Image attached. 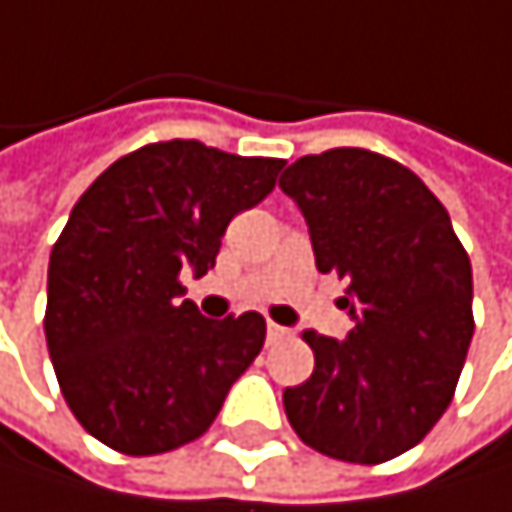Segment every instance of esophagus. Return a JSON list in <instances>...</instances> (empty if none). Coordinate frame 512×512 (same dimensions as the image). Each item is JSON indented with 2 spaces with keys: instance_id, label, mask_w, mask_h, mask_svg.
I'll return each instance as SVG.
<instances>
[{
  "instance_id": "obj_1",
  "label": "esophagus",
  "mask_w": 512,
  "mask_h": 512,
  "mask_svg": "<svg viewBox=\"0 0 512 512\" xmlns=\"http://www.w3.org/2000/svg\"><path fill=\"white\" fill-rule=\"evenodd\" d=\"M288 338H291V331H288V328H282V325H276V322L267 325V344H282V341H288Z\"/></svg>"
}]
</instances>
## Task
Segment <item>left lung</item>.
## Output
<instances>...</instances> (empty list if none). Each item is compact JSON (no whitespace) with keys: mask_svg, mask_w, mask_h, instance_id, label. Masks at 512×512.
I'll return each instance as SVG.
<instances>
[{"mask_svg":"<svg viewBox=\"0 0 512 512\" xmlns=\"http://www.w3.org/2000/svg\"><path fill=\"white\" fill-rule=\"evenodd\" d=\"M310 227L319 273L347 279L344 341L304 331L313 375L285 387L294 433L328 458L384 464L455 396L473 341V270L445 205L405 165L359 147L304 156L279 178Z\"/></svg>","mask_w":512,"mask_h":512,"instance_id":"left-lung-1","label":"left lung"}]
</instances>
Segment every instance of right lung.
<instances>
[{"instance_id": "1", "label": "right lung", "mask_w": 512, "mask_h": 512, "mask_svg": "<svg viewBox=\"0 0 512 512\" xmlns=\"http://www.w3.org/2000/svg\"><path fill=\"white\" fill-rule=\"evenodd\" d=\"M285 162L199 141L116 159L73 205L48 261L45 341L76 421L122 455L199 439L261 353V313L205 319L181 273L205 276L239 211Z\"/></svg>"}]
</instances>
